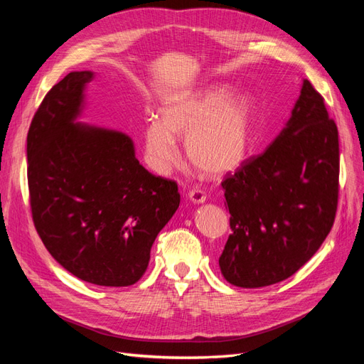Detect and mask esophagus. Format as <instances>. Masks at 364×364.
<instances>
[{
  "instance_id": "1",
  "label": "esophagus",
  "mask_w": 364,
  "mask_h": 364,
  "mask_svg": "<svg viewBox=\"0 0 364 364\" xmlns=\"http://www.w3.org/2000/svg\"><path fill=\"white\" fill-rule=\"evenodd\" d=\"M188 199L194 203V205H202L206 200V194L200 190H190L188 193Z\"/></svg>"
}]
</instances>
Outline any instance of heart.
I'll return each mask as SVG.
<instances>
[{
    "label": "heart",
    "instance_id": "obj_1",
    "mask_svg": "<svg viewBox=\"0 0 364 364\" xmlns=\"http://www.w3.org/2000/svg\"><path fill=\"white\" fill-rule=\"evenodd\" d=\"M255 105L247 94H230L222 85L173 92L161 106V119L144 129L149 167L167 174L179 162L178 138H186V155L209 178H223L246 161Z\"/></svg>",
    "mask_w": 364,
    "mask_h": 364
}]
</instances>
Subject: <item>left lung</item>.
Here are the masks:
<instances>
[{
  "mask_svg": "<svg viewBox=\"0 0 364 364\" xmlns=\"http://www.w3.org/2000/svg\"><path fill=\"white\" fill-rule=\"evenodd\" d=\"M222 186L232 234L218 264L229 284L281 282L322 246L337 211L338 132L310 82L266 151Z\"/></svg>",
  "mask_w": 364,
  "mask_h": 364,
  "instance_id": "8db88e82",
  "label": "left lung"
}]
</instances>
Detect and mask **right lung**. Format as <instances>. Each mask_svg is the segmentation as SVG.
Instances as JSON below:
<instances>
[{"label": "right lung", "instance_id": "obj_1", "mask_svg": "<svg viewBox=\"0 0 364 364\" xmlns=\"http://www.w3.org/2000/svg\"><path fill=\"white\" fill-rule=\"evenodd\" d=\"M94 75H65L31 121L30 205L42 243L65 270L90 284L126 287L144 274L181 194L176 182L142 167L129 135L79 121Z\"/></svg>", "mask_w": 364, "mask_h": 364}]
</instances>
